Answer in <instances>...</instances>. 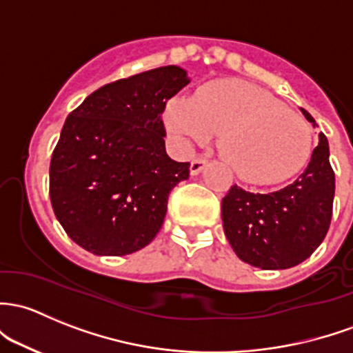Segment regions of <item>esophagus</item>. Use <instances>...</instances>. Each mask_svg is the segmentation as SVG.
Here are the masks:
<instances>
[{"instance_id":"obj_1","label":"esophagus","mask_w":353,"mask_h":353,"mask_svg":"<svg viewBox=\"0 0 353 353\" xmlns=\"http://www.w3.org/2000/svg\"><path fill=\"white\" fill-rule=\"evenodd\" d=\"M206 164H208L206 159H203V157L192 159V162H191V176H198V174L201 172L203 169H205Z\"/></svg>"}]
</instances>
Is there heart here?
I'll list each match as a JSON object with an SVG mask.
<instances>
[{
    "label": "heart",
    "instance_id": "b5f03b06",
    "mask_svg": "<svg viewBox=\"0 0 353 353\" xmlns=\"http://www.w3.org/2000/svg\"><path fill=\"white\" fill-rule=\"evenodd\" d=\"M165 125L184 148L210 142L221 132L226 162L255 183L292 176L311 148V128L301 114L245 81H218L196 96H176L167 105Z\"/></svg>",
    "mask_w": 353,
    "mask_h": 353
}]
</instances>
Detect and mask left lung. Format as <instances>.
Here are the masks:
<instances>
[{
    "label": "left lung",
    "mask_w": 353,
    "mask_h": 353,
    "mask_svg": "<svg viewBox=\"0 0 353 353\" xmlns=\"http://www.w3.org/2000/svg\"><path fill=\"white\" fill-rule=\"evenodd\" d=\"M313 127L314 118L301 108ZM306 169L284 188L252 192L232 186L221 201L225 235L247 264L264 270L289 269L306 261L323 242L335 198V172L323 133Z\"/></svg>",
    "instance_id": "1"
}]
</instances>
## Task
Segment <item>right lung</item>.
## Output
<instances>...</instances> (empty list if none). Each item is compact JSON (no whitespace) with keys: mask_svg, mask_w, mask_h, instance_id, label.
I'll use <instances>...</instances> for the list:
<instances>
[{"mask_svg":"<svg viewBox=\"0 0 353 353\" xmlns=\"http://www.w3.org/2000/svg\"><path fill=\"white\" fill-rule=\"evenodd\" d=\"M191 83L164 65L96 89L65 120L50 161V201L59 223L94 255H128L162 228L170 191L189 162L165 152L167 99Z\"/></svg>","mask_w":353,"mask_h":353,"instance_id":"obj_1","label":"right lung"}]
</instances>
